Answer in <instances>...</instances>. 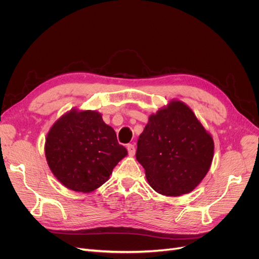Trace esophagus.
<instances>
[{
  "mask_svg": "<svg viewBox=\"0 0 259 259\" xmlns=\"http://www.w3.org/2000/svg\"><path fill=\"white\" fill-rule=\"evenodd\" d=\"M127 151H128V154L131 155V156H133L135 154V146L134 145H132V144H130V145H127Z\"/></svg>",
  "mask_w": 259,
  "mask_h": 259,
  "instance_id": "34e87169",
  "label": "esophagus"
}]
</instances>
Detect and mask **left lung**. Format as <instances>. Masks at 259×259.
Segmentation results:
<instances>
[{
	"instance_id": "1",
	"label": "left lung",
	"mask_w": 259,
	"mask_h": 259,
	"mask_svg": "<svg viewBox=\"0 0 259 259\" xmlns=\"http://www.w3.org/2000/svg\"><path fill=\"white\" fill-rule=\"evenodd\" d=\"M214 140L183 101L171 100L149 116L136 159L153 190L167 197L191 192L210 167Z\"/></svg>"
}]
</instances>
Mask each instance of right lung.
<instances>
[{
  "label": "right lung",
  "mask_w": 259,
  "mask_h": 259,
  "mask_svg": "<svg viewBox=\"0 0 259 259\" xmlns=\"http://www.w3.org/2000/svg\"><path fill=\"white\" fill-rule=\"evenodd\" d=\"M127 150L97 111L72 109L53 124L45 140V156L54 176L77 192L105 184Z\"/></svg>",
  "instance_id": "right-lung-1"
}]
</instances>
